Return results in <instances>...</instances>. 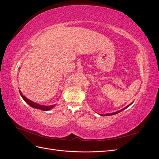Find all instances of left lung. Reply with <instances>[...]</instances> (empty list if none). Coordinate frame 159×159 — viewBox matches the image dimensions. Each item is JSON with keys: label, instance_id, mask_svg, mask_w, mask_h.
Instances as JSON below:
<instances>
[{"label": "left lung", "instance_id": "obj_1", "mask_svg": "<svg viewBox=\"0 0 159 159\" xmlns=\"http://www.w3.org/2000/svg\"><path fill=\"white\" fill-rule=\"evenodd\" d=\"M132 103H131V104H129V105H127V106H126L125 107V108H123V109H121V110H119V111H116V112H114V113H107V114H104V115H102V116H109V115H115V114H117V113H119V112H121V111H122L123 110H124V109H125L126 108H127L128 107H129L130 105H131Z\"/></svg>", "mask_w": 159, "mask_h": 159}]
</instances>
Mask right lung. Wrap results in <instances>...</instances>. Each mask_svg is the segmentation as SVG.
Instances as JSON below:
<instances>
[{"label": "right lung", "instance_id": "right-lung-1", "mask_svg": "<svg viewBox=\"0 0 159 159\" xmlns=\"http://www.w3.org/2000/svg\"><path fill=\"white\" fill-rule=\"evenodd\" d=\"M20 94L21 95V97L22 98V99L25 101V102H26L28 105H30V106L33 108H35V109H41L42 111H48L51 109H52L56 105H42L40 104H38L35 102H32L31 100L28 99V98H26L25 95H23V94L20 92Z\"/></svg>", "mask_w": 159, "mask_h": 159}]
</instances>
